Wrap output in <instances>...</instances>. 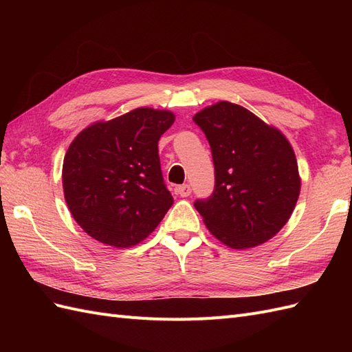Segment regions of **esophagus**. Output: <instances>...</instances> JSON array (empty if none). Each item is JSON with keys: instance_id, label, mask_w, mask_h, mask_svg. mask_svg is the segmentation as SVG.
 Instances as JSON below:
<instances>
[{"instance_id": "esophagus-1", "label": "esophagus", "mask_w": 352, "mask_h": 352, "mask_svg": "<svg viewBox=\"0 0 352 352\" xmlns=\"http://www.w3.org/2000/svg\"><path fill=\"white\" fill-rule=\"evenodd\" d=\"M190 192H192V190H190V186H189V185H180V186H177V194H179L180 197H182V198L189 197Z\"/></svg>"}]
</instances>
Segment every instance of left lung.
I'll list each match as a JSON object with an SVG mask.
<instances>
[{
	"instance_id": "obj_1",
	"label": "left lung",
	"mask_w": 352,
	"mask_h": 352,
	"mask_svg": "<svg viewBox=\"0 0 352 352\" xmlns=\"http://www.w3.org/2000/svg\"><path fill=\"white\" fill-rule=\"evenodd\" d=\"M214 163V192L195 201L211 235L233 250L267 242L289 220L301 190L289 141L260 117L229 101L194 116Z\"/></svg>"
}]
</instances>
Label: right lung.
Masks as SVG:
<instances>
[{
	"mask_svg": "<svg viewBox=\"0 0 352 352\" xmlns=\"http://www.w3.org/2000/svg\"><path fill=\"white\" fill-rule=\"evenodd\" d=\"M175 122L168 110L135 109L95 122L74 138L63 162L65 199L78 225L114 248L142 242L173 204L158 141Z\"/></svg>",
	"mask_w": 352,
	"mask_h": 352,
	"instance_id": "add662e5",
	"label": "right lung"
}]
</instances>
